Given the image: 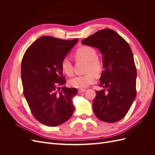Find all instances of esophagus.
I'll use <instances>...</instances> for the list:
<instances>
[{
    "mask_svg": "<svg viewBox=\"0 0 155 155\" xmlns=\"http://www.w3.org/2000/svg\"><path fill=\"white\" fill-rule=\"evenodd\" d=\"M86 91L85 89H79L78 90V93L79 94H81L83 92H85Z\"/></svg>",
    "mask_w": 155,
    "mask_h": 155,
    "instance_id": "34e87169",
    "label": "esophagus"
}]
</instances>
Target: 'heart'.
<instances>
[{
    "mask_svg": "<svg viewBox=\"0 0 155 155\" xmlns=\"http://www.w3.org/2000/svg\"><path fill=\"white\" fill-rule=\"evenodd\" d=\"M75 57L77 60L86 61L85 74L78 76L70 79L69 84L71 87L78 88H85L95 82L96 75L102 70V63L96 57L95 49L88 46H82L75 51ZM61 67L67 76L71 77L74 74L72 61L68 56H64L61 62Z\"/></svg>",
    "mask_w": 155,
    "mask_h": 155,
    "instance_id": "obj_1",
    "label": "heart"
}]
</instances>
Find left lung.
Segmentation results:
<instances>
[{"label": "left lung", "mask_w": 155, "mask_h": 155, "mask_svg": "<svg viewBox=\"0 0 155 155\" xmlns=\"http://www.w3.org/2000/svg\"><path fill=\"white\" fill-rule=\"evenodd\" d=\"M99 49L104 70L92 102L94 112L101 121L114 123L124 118L137 95V68L130 46L109 28L97 31L81 41Z\"/></svg>", "instance_id": "8db88e82"}]
</instances>
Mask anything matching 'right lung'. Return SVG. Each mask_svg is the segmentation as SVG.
<instances>
[{"label":"right lung","instance_id":"obj_1","mask_svg":"<svg viewBox=\"0 0 155 155\" xmlns=\"http://www.w3.org/2000/svg\"><path fill=\"white\" fill-rule=\"evenodd\" d=\"M78 40L43 36L30 45L23 55V94L33 116L44 125H61L73 114L72 100L76 95L77 89L64 86L66 79L63 76L61 62Z\"/></svg>","mask_w":155,"mask_h":155}]
</instances>
